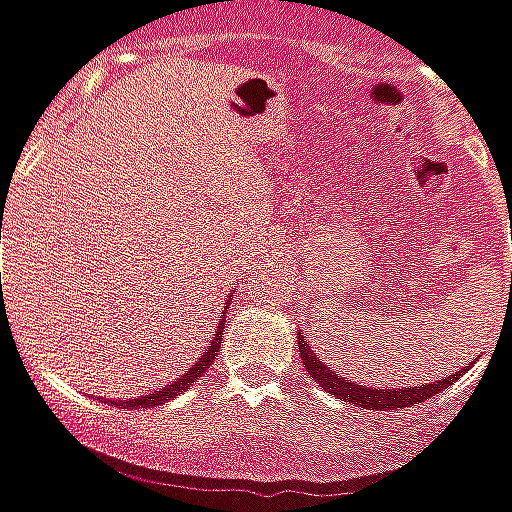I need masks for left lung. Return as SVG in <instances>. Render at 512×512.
Instances as JSON below:
<instances>
[{"label": "left lung", "instance_id": "8db88e82", "mask_svg": "<svg viewBox=\"0 0 512 512\" xmlns=\"http://www.w3.org/2000/svg\"><path fill=\"white\" fill-rule=\"evenodd\" d=\"M297 338H300L302 365H305V371L319 382V387H324L327 393L338 395L343 401H352V404L363 406V409H376V412L404 409V406L420 404L425 398H431V395L447 390V387L466 371V368H461L458 374L447 376V379H439V382H425L420 384V387L412 384V387H393V390L384 387V390H379V387H365V384H357L352 382V379H346V376H338L335 371H330V368L319 360V354L308 346V341L302 338V333H297Z\"/></svg>", "mask_w": 512, "mask_h": 512}]
</instances>
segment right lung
Listing matches in <instances>:
<instances>
[{"mask_svg":"<svg viewBox=\"0 0 512 512\" xmlns=\"http://www.w3.org/2000/svg\"><path fill=\"white\" fill-rule=\"evenodd\" d=\"M223 305H231V294L229 300L223 302ZM226 319V316H223ZM220 338H223V322H220L218 333H215V338H212V343L201 352V357L196 360V365H190L185 374L179 376V379H174V382H169L166 387H158V390H152V393L147 395H138V398H128V401H111V404H117L119 409H149V406H160V404H169L171 398H177L179 393H185L190 384L196 382L207 368L212 365V360L218 357V349H220Z\"/></svg>","mask_w":512,"mask_h":512,"instance_id":"right-lung-1","label":"right lung"}]
</instances>
